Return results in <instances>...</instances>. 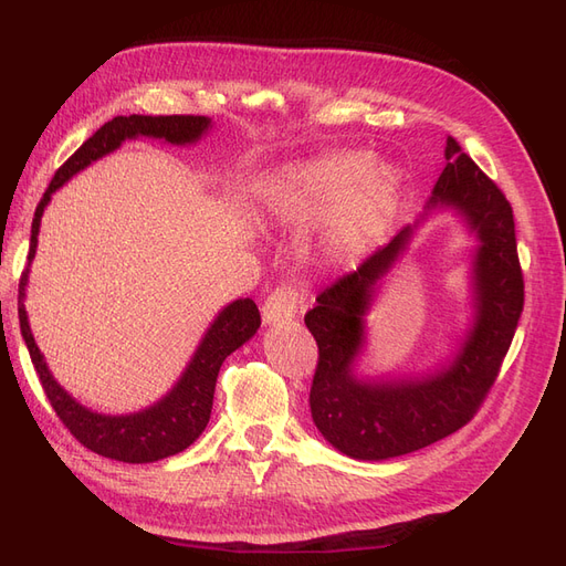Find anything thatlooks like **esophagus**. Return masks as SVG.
Returning a JSON list of instances; mask_svg holds the SVG:
<instances>
[{
	"instance_id": "34e87169",
	"label": "esophagus",
	"mask_w": 566,
	"mask_h": 566,
	"mask_svg": "<svg viewBox=\"0 0 566 566\" xmlns=\"http://www.w3.org/2000/svg\"><path fill=\"white\" fill-rule=\"evenodd\" d=\"M304 304H306V297H304L302 290L290 287V285H281L264 300L262 318H264L266 325L293 321L304 310Z\"/></svg>"
}]
</instances>
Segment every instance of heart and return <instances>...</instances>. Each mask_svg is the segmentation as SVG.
<instances>
[{"label":"heart","instance_id":"obj_1","mask_svg":"<svg viewBox=\"0 0 566 566\" xmlns=\"http://www.w3.org/2000/svg\"><path fill=\"white\" fill-rule=\"evenodd\" d=\"M264 202L287 224L327 219L323 254L331 262L354 260L375 241L401 196V172L389 163L370 160L361 150H328L290 163L264 181Z\"/></svg>","mask_w":566,"mask_h":566}]
</instances>
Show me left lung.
<instances>
[{
	"instance_id": "8db88e82",
	"label": "left lung",
	"mask_w": 566,
	"mask_h": 566,
	"mask_svg": "<svg viewBox=\"0 0 566 566\" xmlns=\"http://www.w3.org/2000/svg\"><path fill=\"white\" fill-rule=\"evenodd\" d=\"M447 167L416 224L316 297L304 316L318 345L312 382V418L333 449L356 460H387L458 432L484 401L515 337L524 306L512 208L453 136L443 148ZM451 209L478 238L471 265L473 321L451 359L432 371L361 376L365 316L381 279L398 263L421 221Z\"/></svg>"
}]
</instances>
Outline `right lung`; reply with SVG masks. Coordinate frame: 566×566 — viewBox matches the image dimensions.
<instances>
[{
    "mask_svg": "<svg viewBox=\"0 0 566 566\" xmlns=\"http://www.w3.org/2000/svg\"><path fill=\"white\" fill-rule=\"evenodd\" d=\"M212 129V119L205 115H117L111 123L94 132L71 158H67L59 172L51 179L49 188L44 191L35 219H32L30 229V252H28V266L19 283V321H21V335L25 339V347L30 352L32 366H35L42 389L46 399L54 406L56 416L63 424L71 430V434L87 447L90 451L119 460V462H156L181 453L184 449L202 434L205 427L210 422L212 413V399H214V385L221 364L229 354L245 342L260 328V310L250 297L233 300L221 310L210 328L205 331L198 349L193 352L191 361L186 364L184 373L175 387L169 389L163 399L153 406L136 410V413L125 416H106L96 413V410L82 406L73 394H67L54 375H51L44 354L40 352L35 337H32L28 312H25V287H28V273L30 264L35 260L38 252V235L44 208L49 205L51 196L59 188L73 179L84 167H90L98 158L108 156L129 139H163L172 146H191L198 144L205 134Z\"/></svg>",
    "mask_w": 566,
    "mask_h": 566,
    "instance_id": "right-lung-1",
    "label": "right lung"
}]
</instances>
